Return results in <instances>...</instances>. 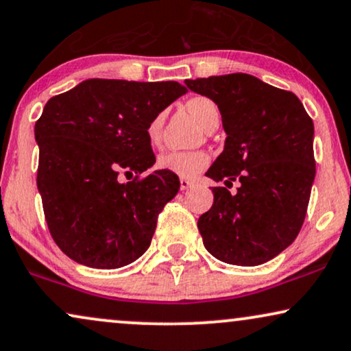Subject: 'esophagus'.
I'll list each match as a JSON object with an SVG mask.
<instances>
[{
  "label": "esophagus",
  "mask_w": 351,
  "mask_h": 351,
  "mask_svg": "<svg viewBox=\"0 0 351 351\" xmlns=\"http://www.w3.org/2000/svg\"><path fill=\"white\" fill-rule=\"evenodd\" d=\"M180 188H181V191H188L189 188H193V181L186 180V178H181L180 180Z\"/></svg>",
  "instance_id": "1"
}]
</instances>
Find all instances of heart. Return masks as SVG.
Returning <instances> with one entry per match:
<instances>
[{
    "label": "heart",
    "mask_w": 351,
    "mask_h": 351,
    "mask_svg": "<svg viewBox=\"0 0 351 351\" xmlns=\"http://www.w3.org/2000/svg\"><path fill=\"white\" fill-rule=\"evenodd\" d=\"M188 109L199 123L205 128L210 123V120L218 117V107L212 99L205 96H195L188 101ZM163 128V114H157L152 117L151 121L146 127V136L152 146L160 143ZM210 163V157L204 151H171L162 154L157 158L158 170L170 171L173 175L180 176V178H194L200 171L205 170Z\"/></svg>",
    "instance_id": "1"
}]
</instances>
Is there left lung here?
<instances>
[{
    "label": "left lung",
    "mask_w": 351,
    "mask_h": 351,
    "mask_svg": "<svg viewBox=\"0 0 351 351\" xmlns=\"http://www.w3.org/2000/svg\"><path fill=\"white\" fill-rule=\"evenodd\" d=\"M218 106L223 152L205 175L241 186L212 188L213 205L199 218L204 245L230 265L256 266L295 241L305 219L316 165L315 127L300 99L249 73L186 80Z\"/></svg>",
    "instance_id": "8db88e82"
}]
</instances>
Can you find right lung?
I'll use <instances>...</instances> for the list:
<instances>
[{
	"label": "right lung",
	"instance_id": "right-lung-1",
	"mask_svg": "<svg viewBox=\"0 0 351 351\" xmlns=\"http://www.w3.org/2000/svg\"><path fill=\"white\" fill-rule=\"evenodd\" d=\"M188 91L178 82L90 78L46 102L35 123L45 218L69 258L97 269L133 263L151 245L157 217L180 189L156 170L146 127Z\"/></svg>",
	"mask_w": 351,
	"mask_h": 351
}]
</instances>
